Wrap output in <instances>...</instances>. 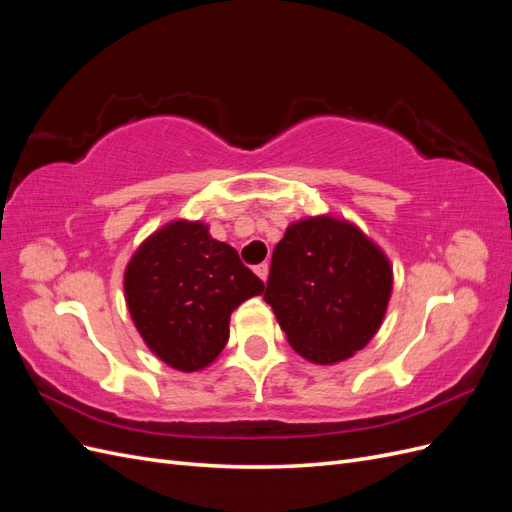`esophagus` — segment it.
<instances>
[{
  "label": "esophagus",
  "instance_id": "obj_1",
  "mask_svg": "<svg viewBox=\"0 0 512 512\" xmlns=\"http://www.w3.org/2000/svg\"><path fill=\"white\" fill-rule=\"evenodd\" d=\"M254 271H256V275L260 277L262 282H267V277H269V265H267V262H262V265H258Z\"/></svg>",
  "mask_w": 512,
  "mask_h": 512
}]
</instances>
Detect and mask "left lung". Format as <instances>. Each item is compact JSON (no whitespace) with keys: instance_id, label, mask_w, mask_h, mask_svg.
<instances>
[{"instance_id":"1","label":"left lung","mask_w":512,"mask_h":512,"mask_svg":"<svg viewBox=\"0 0 512 512\" xmlns=\"http://www.w3.org/2000/svg\"><path fill=\"white\" fill-rule=\"evenodd\" d=\"M391 292L393 267L378 243L344 218L309 215L275 245L265 301L303 359L333 365L371 342Z\"/></svg>"}]
</instances>
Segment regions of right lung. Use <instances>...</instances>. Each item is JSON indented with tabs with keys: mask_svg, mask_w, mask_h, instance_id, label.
<instances>
[{
	"mask_svg": "<svg viewBox=\"0 0 512 512\" xmlns=\"http://www.w3.org/2000/svg\"><path fill=\"white\" fill-rule=\"evenodd\" d=\"M128 312L147 348L177 371L209 367L230 335V314L265 284L209 224L173 220L136 247L123 273Z\"/></svg>",
	"mask_w": 512,
	"mask_h": 512,
	"instance_id": "obj_1",
	"label": "right lung"
}]
</instances>
